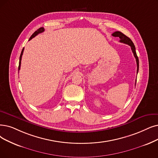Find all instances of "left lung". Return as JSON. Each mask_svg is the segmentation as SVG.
Wrapping results in <instances>:
<instances>
[{"instance_id":"left-lung-1","label":"left lung","mask_w":158,"mask_h":158,"mask_svg":"<svg viewBox=\"0 0 158 158\" xmlns=\"http://www.w3.org/2000/svg\"><path fill=\"white\" fill-rule=\"evenodd\" d=\"M112 35L114 36V37H118V38L120 39V42L125 43V44H127V45L130 46L131 49L132 50V52H133V54L134 55V57L135 58V60H136V62H137V73H138V71H139V59H138V57H137V54H136L135 47L134 43L132 42V41L128 37H127V35H125L124 34L121 32V31H115L114 33L112 34ZM135 84H136V82H135Z\"/></svg>"}]
</instances>
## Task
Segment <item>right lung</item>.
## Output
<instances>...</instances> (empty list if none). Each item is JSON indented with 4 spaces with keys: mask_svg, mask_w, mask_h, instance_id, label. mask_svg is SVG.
<instances>
[{
    "mask_svg": "<svg viewBox=\"0 0 158 158\" xmlns=\"http://www.w3.org/2000/svg\"><path fill=\"white\" fill-rule=\"evenodd\" d=\"M45 31V29H44V28L43 27H41V28H40L39 29H37L35 32L31 35V37H30V39H29V40H31L33 38V37H34L35 36H36L37 34H40V33H42V32H43V31ZM23 51H24V48H23V50H22V51H21V56H20V58H19V68H18V69H19V71L20 70V68H21V59H22V55H23Z\"/></svg>",
    "mask_w": 158,
    "mask_h": 158,
    "instance_id": "1",
    "label": "right lung"
}]
</instances>
